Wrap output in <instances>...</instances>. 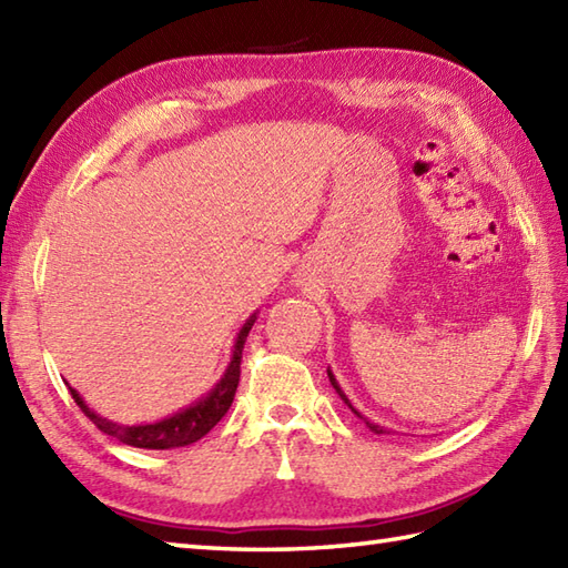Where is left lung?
Wrapping results in <instances>:
<instances>
[{
	"instance_id": "left-lung-1",
	"label": "left lung",
	"mask_w": 568,
	"mask_h": 568,
	"mask_svg": "<svg viewBox=\"0 0 568 568\" xmlns=\"http://www.w3.org/2000/svg\"><path fill=\"white\" fill-rule=\"evenodd\" d=\"M327 376H329V383H332V388L336 390V395H339V397H342V400L346 403V407H348V409H352V413H354L356 417H361V419H364V422H366V427H368V429H371L373 434H390V432H388V429H385V427L376 425V422H371L368 417H364V415H361V413H358V409H356V407L352 405V400H348V397L344 395V390L339 388V383H336V378H334V373H332L329 368H327Z\"/></svg>"
}]
</instances>
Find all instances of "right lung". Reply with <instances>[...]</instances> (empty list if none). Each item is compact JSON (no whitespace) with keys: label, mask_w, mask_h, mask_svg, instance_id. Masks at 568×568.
Masks as SVG:
<instances>
[{"label":"right lung","mask_w":568,"mask_h":568,"mask_svg":"<svg viewBox=\"0 0 568 568\" xmlns=\"http://www.w3.org/2000/svg\"><path fill=\"white\" fill-rule=\"evenodd\" d=\"M253 322H256V312H253L244 327L239 329L234 348H232V361H229L220 383H216L207 395H202L200 400H195L185 409H180V413L171 417L151 422V425H116V422L100 417L94 409L84 405L80 393L68 385L72 400H75L82 413L98 425V429L110 434V437H116L122 444L136 446V449H175V446H187L192 442L202 439L204 434H207L216 422L226 415V409L232 407L239 376H241V352H244L246 336L253 327Z\"/></svg>","instance_id":"add662e5"}]
</instances>
